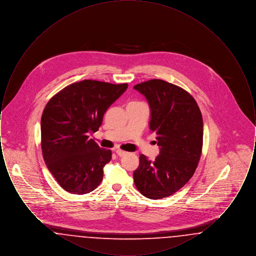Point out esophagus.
Wrapping results in <instances>:
<instances>
[{
	"mask_svg": "<svg viewBox=\"0 0 256 256\" xmlns=\"http://www.w3.org/2000/svg\"><path fill=\"white\" fill-rule=\"evenodd\" d=\"M116 154H117L119 156H124V154H126V152H124V150H122L118 148V150H116Z\"/></svg>",
	"mask_w": 256,
	"mask_h": 256,
	"instance_id": "1",
	"label": "esophagus"
}]
</instances>
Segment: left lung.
I'll return each instance as SVG.
<instances>
[{
    "instance_id": "left-lung-1",
    "label": "left lung",
    "mask_w": 256,
    "mask_h": 256,
    "mask_svg": "<svg viewBox=\"0 0 256 256\" xmlns=\"http://www.w3.org/2000/svg\"><path fill=\"white\" fill-rule=\"evenodd\" d=\"M146 98L150 130L156 132L159 154L154 161L140 156L134 183L142 195L159 200L178 191L193 176L202 154L204 122L195 98L162 80L134 87Z\"/></svg>"
}]
</instances>
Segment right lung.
<instances>
[{
	"label": "right lung",
	"mask_w": 256,
	"mask_h": 256,
	"mask_svg": "<svg viewBox=\"0 0 256 256\" xmlns=\"http://www.w3.org/2000/svg\"><path fill=\"white\" fill-rule=\"evenodd\" d=\"M126 88L128 84L84 80L66 86L45 106L41 117L43 158L65 191L84 195L102 182L111 150L100 148L89 134L97 132L106 111Z\"/></svg>",
	"instance_id": "1"
}]
</instances>
